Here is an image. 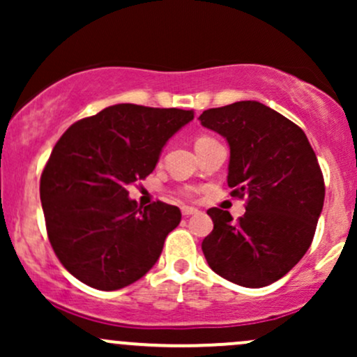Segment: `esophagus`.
<instances>
[{"label": "esophagus", "instance_id": "esophagus-1", "mask_svg": "<svg viewBox=\"0 0 357 357\" xmlns=\"http://www.w3.org/2000/svg\"><path fill=\"white\" fill-rule=\"evenodd\" d=\"M181 213H183V216H191V215H198V210H196V208H191V206H183L181 208Z\"/></svg>", "mask_w": 357, "mask_h": 357}]
</instances>
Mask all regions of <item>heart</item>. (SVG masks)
I'll list each match as a JSON object with an SVG mask.
<instances>
[{
	"label": "heart",
	"mask_w": 357,
	"mask_h": 357,
	"mask_svg": "<svg viewBox=\"0 0 357 357\" xmlns=\"http://www.w3.org/2000/svg\"><path fill=\"white\" fill-rule=\"evenodd\" d=\"M211 142H216V141H215V139H213V137H210V136H199V137L195 141V147H196V149H199V147L211 144Z\"/></svg>",
	"instance_id": "obj_1"
}]
</instances>
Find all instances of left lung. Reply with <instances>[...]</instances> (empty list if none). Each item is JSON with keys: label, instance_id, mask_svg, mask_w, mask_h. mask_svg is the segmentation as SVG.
I'll return each mask as SVG.
<instances>
[{"label": "left lung", "instance_id": "1", "mask_svg": "<svg viewBox=\"0 0 357 357\" xmlns=\"http://www.w3.org/2000/svg\"><path fill=\"white\" fill-rule=\"evenodd\" d=\"M199 122L227 139L228 186L247 198L236 223L228 211L208 210L204 258L236 285L273 284L305 255L322 213L326 188L312 146L301 127L257 100L208 109Z\"/></svg>", "mask_w": 357, "mask_h": 357}]
</instances>
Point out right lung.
Returning <instances> with one entry per match:
<instances>
[{
    "mask_svg": "<svg viewBox=\"0 0 357 357\" xmlns=\"http://www.w3.org/2000/svg\"><path fill=\"white\" fill-rule=\"evenodd\" d=\"M192 119V110L110 105L72 124L53 147L40 179L48 240L85 285L117 290L154 267L181 211L162 202L137 206L127 186L153 173Z\"/></svg>",
    "mask_w": 357,
    "mask_h": 357,
    "instance_id": "1",
    "label": "right lung"
}]
</instances>
